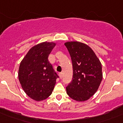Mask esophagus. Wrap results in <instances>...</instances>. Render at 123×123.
<instances>
[{
    "label": "esophagus",
    "instance_id": "esophagus-1",
    "mask_svg": "<svg viewBox=\"0 0 123 123\" xmlns=\"http://www.w3.org/2000/svg\"><path fill=\"white\" fill-rule=\"evenodd\" d=\"M59 77H60V79H62V76H63V73H62V72H60V73H59Z\"/></svg>",
    "mask_w": 123,
    "mask_h": 123
}]
</instances>
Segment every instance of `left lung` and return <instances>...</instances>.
Here are the masks:
<instances>
[{"instance_id":"8db88e82","label":"left lung","mask_w":123,"mask_h":123,"mask_svg":"<svg viewBox=\"0 0 123 123\" xmlns=\"http://www.w3.org/2000/svg\"><path fill=\"white\" fill-rule=\"evenodd\" d=\"M72 59L73 78L66 87L72 99L85 101L95 94L102 79V65L90 47L78 41L64 43Z\"/></svg>"}]
</instances>
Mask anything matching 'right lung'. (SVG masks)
Segmentation results:
<instances>
[{"mask_svg":"<svg viewBox=\"0 0 123 123\" xmlns=\"http://www.w3.org/2000/svg\"><path fill=\"white\" fill-rule=\"evenodd\" d=\"M55 46V43L47 41L37 44L29 50L20 63L19 80L26 95L35 101L47 98L59 78L48 60Z\"/></svg>","mask_w":123,"mask_h":123,"instance_id":"add662e5","label":"right lung"}]
</instances>
